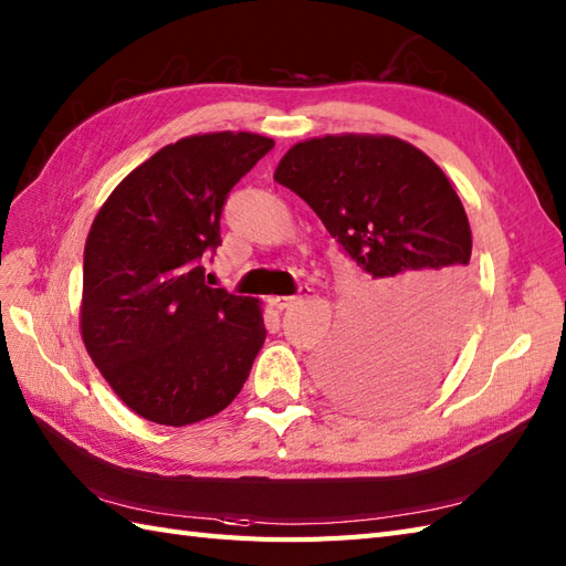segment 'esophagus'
<instances>
[{"label": "esophagus", "instance_id": "esophagus-1", "mask_svg": "<svg viewBox=\"0 0 566 566\" xmlns=\"http://www.w3.org/2000/svg\"><path fill=\"white\" fill-rule=\"evenodd\" d=\"M302 298H304V294H296V296H274V298H272V306H276L280 311H286V308L296 306L298 302H302Z\"/></svg>", "mask_w": 566, "mask_h": 566}]
</instances>
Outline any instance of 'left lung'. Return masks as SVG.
I'll return each mask as SVG.
<instances>
[{
  "instance_id": "1",
  "label": "left lung",
  "mask_w": 566,
  "mask_h": 566,
  "mask_svg": "<svg viewBox=\"0 0 566 566\" xmlns=\"http://www.w3.org/2000/svg\"><path fill=\"white\" fill-rule=\"evenodd\" d=\"M274 179L365 276L318 357L326 389L365 411L420 399L452 367L474 308L472 228L452 182L411 143L355 134L296 143Z\"/></svg>"
}]
</instances>
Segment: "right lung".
<instances>
[{
    "label": "right lung",
    "mask_w": 566,
    "mask_h": 566,
    "mask_svg": "<svg viewBox=\"0 0 566 566\" xmlns=\"http://www.w3.org/2000/svg\"><path fill=\"white\" fill-rule=\"evenodd\" d=\"M274 148L258 134H203L138 165L84 245L82 338L130 411L182 428L231 403L264 343L262 308L203 282L223 203Z\"/></svg>",
    "instance_id": "obj_1"
}]
</instances>
